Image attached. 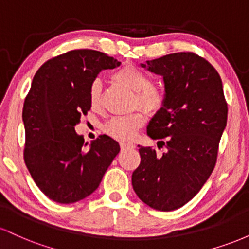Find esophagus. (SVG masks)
I'll use <instances>...</instances> for the list:
<instances>
[{"mask_svg": "<svg viewBox=\"0 0 249 249\" xmlns=\"http://www.w3.org/2000/svg\"><path fill=\"white\" fill-rule=\"evenodd\" d=\"M121 148L122 150H130V148H134V145L130 144V142H122Z\"/></svg>", "mask_w": 249, "mask_h": 249, "instance_id": "34e87169", "label": "esophagus"}]
</instances>
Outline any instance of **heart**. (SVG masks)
<instances>
[{
    "mask_svg": "<svg viewBox=\"0 0 249 249\" xmlns=\"http://www.w3.org/2000/svg\"><path fill=\"white\" fill-rule=\"evenodd\" d=\"M116 82L121 83L131 90L136 91V104L142 105L148 113H157L164 108L166 104V93L161 88L151 84V77L146 72L134 67L125 65L112 75ZM102 84L93 81L89 89V103L96 110L101 107ZM145 124V116L142 111H136L127 116L115 117L108 121L104 131L108 136L121 142H130L138 133L139 128Z\"/></svg>",
    "mask_w": 249,
    "mask_h": 249,
    "instance_id": "1",
    "label": "heart"
}]
</instances>
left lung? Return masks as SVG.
<instances>
[{"label": "left lung", "instance_id": "8db88e82", "mask_svg": "<svg viewBox=\"0 0 249 249\" xmlns=\"http://www.w3.org/2000/svg\"><path fill=\"white\" fill-rule=\"evenodd\" d=\"M142 67L164 77L166 104L150 122L147 134L167 151L160 156L153 147L139 146L132 186L147 206L170 212L194 198L213 172L227 102L218 71L196 53H170Z\"/></svg>", "mask_w": 249, "mask_h": 249}]
</instances>
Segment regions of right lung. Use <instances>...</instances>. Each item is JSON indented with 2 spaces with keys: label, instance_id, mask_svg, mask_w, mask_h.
Segmentation results:
<instances>
[{
  "label": "right lung",
  "instance_id": "right-lung-1",
  "mask_svg": "<svg viewBox=\"0 0 249 249\" xmlns=\"http://www.w3.org/2000/svg\"><path fill=\"white\" fill-rule=\"evenodd\" d=\"M107 53L71 50L37 70L23 105L24 162L48 198L72 204L97 190L119 144L107 136L84 144L75 126L90 111L89 89L102 70L119 67Z\"/></svg>",
  "mask_w": 249,
  "mask_h": 249
}]
</instances>
